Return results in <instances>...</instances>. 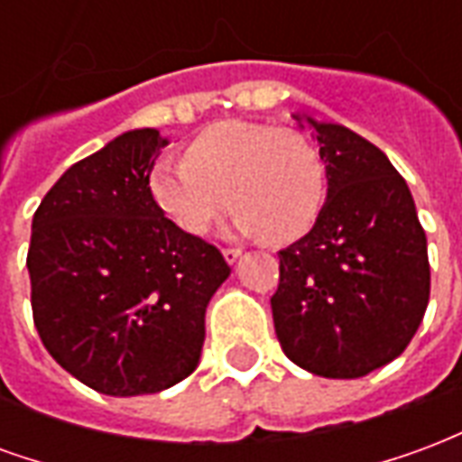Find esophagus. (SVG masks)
<instances>
[{
    "label": "esophagus",
    "mask_w": 462,
    "mask_h": 462,
    "mask_svg": "<svg viewBox=\"0 0 462 462\" xmlns=\"http://www.w3.org/2000/svg\"><path fill=\"white\" fill-rule=\"evenodd\" d=\"M222 254H225V262H227V264H235V262L242 257V250L240 247H225Z\"/></svg>",
    "instance_id": "esophagus-1"
}]
</instances>
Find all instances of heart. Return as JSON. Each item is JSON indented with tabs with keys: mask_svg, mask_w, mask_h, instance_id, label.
I'll list each match as a JSON object with an SVG mask.
<instances>
[{
	"mask_svg": "<svg viewBox=\"0 0 462 462\" xmlns=\"http://www.w3.org/2000/svg\"><path fill=\"white\" fill-rule=\"evenodd\" d=\"M148 195L165 220L195 237L208 235L232 205L242 232L284 245L319 217L327 168L297 128L222 121L188 143L185 161L152 162Z\"/></svg>",
	"mask_w": 462,
	"mask_h": 462,
	"instance_id": "1",
	"label": "heart"
}]
</instances>
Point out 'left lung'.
Wrapping results in <instances>:
<instances>
[{
    "instance_id": "left-lung-1",
    "label": "left lung",
    "mask_w": 462,
    "mask_h": 462,
    "mask_svg": "<svg viewBox=\"0 0 462 462\" xmlns=\"http://www.w3.org/2000/svg\"><path fill=\"white\" fill-rule=\"evenodd\" d=\"M327 202L280 252L272 317L282 351L310 374L358 378L403 354L430 297L426 232L406 180L374 143L311 121Z\"/></svg>"
}]
</instances>
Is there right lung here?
<instances>
[{
	"label": "right lung",
	"mask_w": 462,
	"mask_h": 462,
	"mask_svg": "<svg viewBox=\"0 0 462 462\" xmlns=\"http://www.w3.org/2000/svg\"><path fill=\"white\" fill-rule=\"evenodd\" d=\"M165 143L155 128L123 133L74 162L32 222L36 331L59 366L108 396L158 393L190 376L208 301L230 277L215 245L152 205L148 172Z\"/></svg>",
	"instance_id": "obj_1"
}]
</instances>
